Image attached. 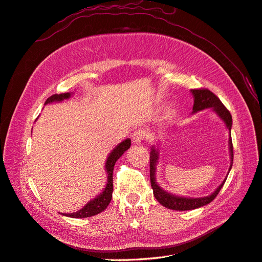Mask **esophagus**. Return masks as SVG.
<instances>
[{
	"mask_svg": "<svg viewBox=\"0 0 262 262\" xmlns=\"http://www.w3.org/2000/svg\"><path fill=\"white\" fill-rule=\"evenodd\" d=\"M149 134L144 129H137L132 133V140L134 144H141L145 139L148 138Z\"/></svg>",
	"mask_w": 262,
	"mask_h": 262,
	"instance_id": "obj_1",
	"label": "esophagus"
}]
</instances>
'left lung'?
<instances>
[{"label":"left lung","instance_id":"1","mask_svg":"<svg viewBox=\"0 0 262 262\" xmlns=\"http://www.w3.org/2000/svg\"><path fill=\"white\" fill-rule=\"evenodd\" d=\"M193 97V107L191 115L196 113H200L205 109H211L212 112L215 114L222 121L224 122L226 129L228 130L229 138H228V149H229V158H231V165H229L228 171L226 173V177L224 180L221 182V185L214 190V191L205 196H184V195H177L171 192L166 191L156 181V169L157 165L160 163V154H161V144L160 142L150 146L149 152V177H150V186L153 189V193L155 199L160 202L163 207L176 210V211H188V210H194L198 208L204 207V205L209 204L211 201L214 200V198L217 195L222 187L224 186L226 178L228 176L229 171L232 169L233 166V143H232V137H231V129L233 125L232 115L229 114L228 110L225 106L222 104V101L216 97L211 91L209 90H191L190 91Z\"/></svg>","mask_w":262,"mask_h":262}]
</instances>
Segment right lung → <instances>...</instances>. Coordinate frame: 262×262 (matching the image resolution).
Instances as JSON below:
<instances>
[{
	"instance_id": "add662e5",
	"label": "right lung",
	"mask_w": 262,
	"mask_h": 262,
	"mask_svg": "<svg viewBox=\"0 0 262 262\" xmlns=\"http://www.w3.org/2000/svg\"><path fill=\"white\" fill-rule=\"evenodd\" d=\"M73 96V93H66V94H55L51 97L46 100L45 105L52 104V102H61L64 100H69ZM38 119V118H37ZM131 146V139H125L121 143H119L112 152L109 153L106 163H105V171L107 173V182L102 191L87 202L84 207L73 213H61L62 215L72 217V219H84L97 215L98 213L102 212L107 209L108 204L112 201L113 191H114V182H113V172L116 162L120 158L125 150H128Z\"/></svg>"
}]
</instances>
